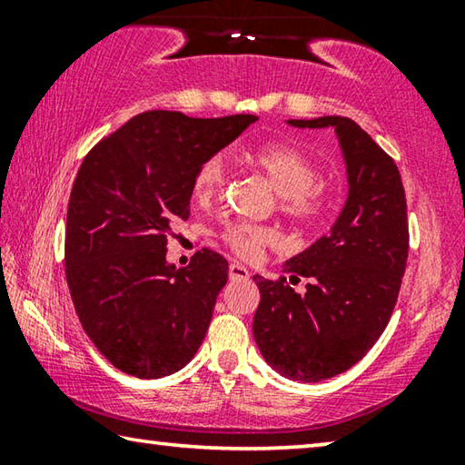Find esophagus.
Returning <instances> with one entry per match:
<instances>
[{
  "mask_svg": "<svg viewBox=\"0 0 465 465\" xmlns=\"http://www.w3.org/2000/svg\"><path fill=\"white\" fill-rule=\"evenodd\" d=\"M230 279L232 281H246V279H250V271L246 269V266L232 262L230 264Z\"/></svg>",
  "mask_w": 465,
  "mask_h": 465,
  "instance_id": "1",
  "label": "esophagus"
}]
</instances>
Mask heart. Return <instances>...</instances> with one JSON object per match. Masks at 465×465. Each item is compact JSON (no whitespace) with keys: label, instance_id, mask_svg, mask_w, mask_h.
Returning a JSON list of instances; mask_svg holds the SVG:
<instances>
[{"label":"heart","instance_id":"1","mask_svg":"<svg viewBox=\"0 0 465 465\" xmlns=\"http://www.w3.org/2000/svg\"><path fill=\"white\" fill-rule=\"evenodd\" d=\"M254 166L269 178L281 194L279 207L297 225H313L326 215L330 207L328 186L318 178L320 172L310 155L287 143H262L250 152ZM225 162L222 155H211L194 172L193 199L207 204L223 191ZM223 242L242 258H256L262 248L277 242V232L266 225L230 223L222 233Z\"/></svg>","mask_w":465,"mask_h":465}]
</instances>
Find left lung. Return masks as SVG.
I'll return each mask as SVG.
<instances>
[{"instance_id":"1","label":"left lung","mask_w":465,"mask_h":465,"mask_svg":"<svg viewBox=\"0 0 465 465\" xmlns=\"http://www.w3.org/2000/svg\"><path fill=\"white\" fill-rule=\"evenodd\" d=\"M299 129L334 127L349 199L332 232L291 258L277 281L254 274L261 303L254 341L274 371L322 381L346 371L388 326L408 258L406 194L391 157L346 116L289 121ZM309 279L303 294L288 285Z\"/></svg>"}]
</instances>
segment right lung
I'll return each mask as SVG.
<instances>
[{
	"mask_svg": "<svg viewBox=\"0 0 465 465\" xmlns=\"http://www.w3.org/2000/svg\"><path fill=\"white\" fill-rule=\"evenodd\" d=\"M254 121L147 110L84 157L67 207L65 277L85 334L121 371L157 380L199 351L230 266L203 248L176 269L166 243L191 213L196 168Z\"/></svg>",
	"mask_w": 465,
	"mask_h": 465,
	"instance_id": "1",
	"label": "right lung"
}]
</instances>
